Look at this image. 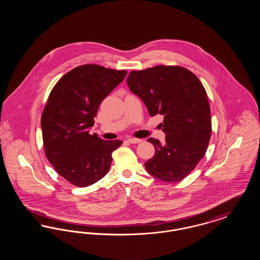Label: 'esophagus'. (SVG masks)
I'll return each mask as SVG.
<instances>
[{"mask_svg": "<svg viewBox=\"0 0 260 260\" xmlns=\"http://www.w3.org/2000/svg\"><path fill=\"white\" fill-rule=\"evenodd\" d=\"M127 141H128L129 143H132V144H137V143L142 142L141 139H139V138H133V137H132V138H128Z\"/></svg>", "mask_w": 260, "mask_h": 260, "instance_id": "1", "label": "esophagus"}]
</instances>
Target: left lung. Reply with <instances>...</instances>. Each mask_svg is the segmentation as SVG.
Instances as JSON below:
<instances>
[{
	"instance_id": "8db88e82",
	"label": "left lung",
	"mask_w": 260,
	"mask_h": 260,
	"mask_svg": "<svg viewBox=\"0 0 260 260\" xmlns=\"http://www.w3.org/2000/svg\"><path fill=\"white\" fill-rule=\"evenodd\" d=\"M126 83L151 117L164 116L166 143L147 139L155 155L145 162L146 171L166 182L182 180L205 156L210 142V108L205 87L188 69L165 65L132 71Z\"/></svg>"
}]
</instances>
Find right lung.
<instances>
[{"label":"right lung","instance_id":"1","mask_svg":"<svg viewBox=\"0 0 260 260\" xmlns=\"http://www.w3.org/2000/svg\"><path fill=\"white\" fill-rule=\"evenodd\" d=\"M95 64L78 66L50 91L41 118L45 154L71 184L87 187L108 173L112 153L122 140L89 135L99 105L126 75Z\"/></svg>","mask_w":260,"mask_h":260}]
</instances>
